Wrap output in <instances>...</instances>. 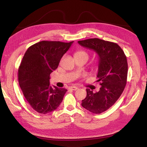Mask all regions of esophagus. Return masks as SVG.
I'll list each match as a JSON object with an SVG mask.
<instances>
[{
  "label": "esophagus",
  "mask_w": 147,
  "mask_h": 147,
  "mask_svg": "<svg viewBox=\"0 0 147 147\" xmlns=\"http://www.w3.org/2000/svg\"><path fill=\"white\" fill-rule=\"evenodd\" d=\"M71 90H74V91H75V90H78V87H77V86H70V88H69Z\"/></svg>",
  "instance_id": "34e87169"
}]
</instances>
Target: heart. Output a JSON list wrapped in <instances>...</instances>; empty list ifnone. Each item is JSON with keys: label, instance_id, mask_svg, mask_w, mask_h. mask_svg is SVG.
I'll use <instances>...</instances> for the list:
<instances>
[{"label": "heart", "instance_id": "b5f03b06", "mask_svg": "<svg viewBox=\"0 0 147 147\" xmlns=\"http://www.w3.org/2000/svg\"><path fill=\"white\" fill-rule=\"evenodd\" d=\"M75 56H85L88 57V53L85 51H83V50H78L75 52Z\"/></svg>", "mask_w": 147, "mask_h": 147}]
</instances>
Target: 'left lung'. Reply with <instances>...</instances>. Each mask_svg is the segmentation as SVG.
Segmentation results:
<instances>
[{
	"label": "left lung",
	"instance_id": "obj_1",
	"mask_svg": "<svg viewBox=\"0 0 147 147\" xmlns=\"http://www.w3.org/2000/svg\"><path fill=\"white\" fill-rule=\"evenodd\" d=\"M81 46L94 50L99 56L97 77L101 87L94 93L86 89L82 105L90 112L99 114L110 108L119 99L127 83V63L124 51L116 43L99 38L78 41Z\"/></svg>",
	"mask_w": 147,
	"mask_h": 147
}]
</instances>
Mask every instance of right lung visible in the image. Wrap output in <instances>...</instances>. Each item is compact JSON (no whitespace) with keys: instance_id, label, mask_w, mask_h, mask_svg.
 Listing matches in <instances>:
<instances>
[{"instance_id":"add662e5","label":"right lung","mask_w":147,"mask_h":147,"mask_svg":"<svg viewBox=\"0 0 147 147\" xmlns=\"http://www.w3.org/2000/svg\"><path fill=\"white\" fill-rule=\"evenodd\" d=\"M73 42L42 41L30 46L18 69V82L29 104L39 113L55 110L67 91L50 86V75Z\"/></svg>"}]
</instances>
